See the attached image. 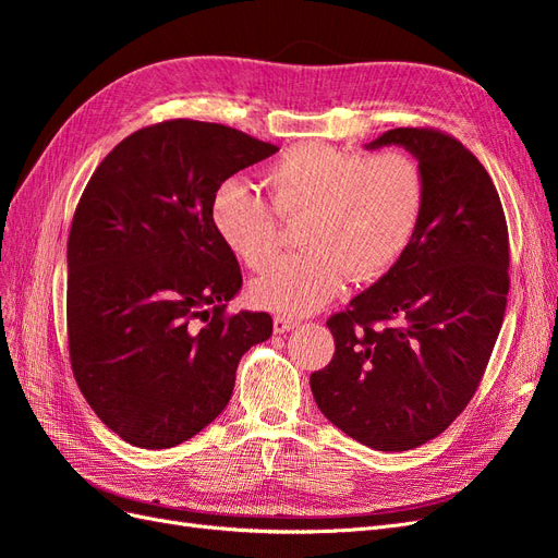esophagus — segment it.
Wrapping results in <instances>:
<instances>
[{"label":"esophagus","mask_w":558,"mask_h":558,"mask_svg":"<svg viewBox=\"0 0 558 558\" xmlns=\"http://www.w3.org/2000/svg\"><path fill=\"white\" fill-rule=\"evenodd\" d=\"M298 326L295 318H289V316H275V332H289Z\"/></svg>","instance_id":"34e87169"}]
</instances>
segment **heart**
<instances>
[{
  "label": "heart",
  "instance_id": "heart-1",
  "mask_svg": "<svg viewBox=\"0 0 558 558\" xmlns=\"http://www.w3.org/2000/svg\"><path fill=\"white\" fill-rule=\"evenodd\" d=\"M263 183L269 205L248 183L223 181L211 197V221L234 256L260 267L277 248L275 214L300 218L302 251L277 258L251 283L253 305L283 316L324 307L344 275L356 283L384 277L410 246L424 209V177L402 150L361 156L300 144L265 167Z\"/></svg>",
  "mask_w": 558,
  "mask_h": 558
}]
</instances>
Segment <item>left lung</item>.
Here are the masks:
<instances>
[{"label":"left lung","instance_id":"left-lung-1","mask_svg":"<svg viewBox=\"0 0 558 558\" xmlns=\"http://www.w3.org/2000/svg\"><path fill=\"white\" fill-rule=\"evenodd\" d=\"M391 144L424 177L416 232L379 281L328 318L335 353L310 386L353 440L408 451L445 433L477 391L508 305L510 238L492 177L459 140L396 128L367 148Z\"/></svg>","mask_w":558,"mask_h":558}]
</instances>
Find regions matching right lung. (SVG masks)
<instances>
[{"mask_svg": "<svg viewBox=\"0 0 558 558\" xmlns=\"http://www.w3.org/2000/svg\"><path fill=\"white\" fill-rule=\"evenodd\" d=\"M277 150L174 118L132 132L83 191L66 242L70 361L83 398L125 442L191 440L226 410L240 359L272 335L265 312H226L242 269L211 197Z\"/></svg>", "mask_w": 558, "mask_h": 558, "instance_id": "obj_1", "label": "right lung"}]
</instances>
